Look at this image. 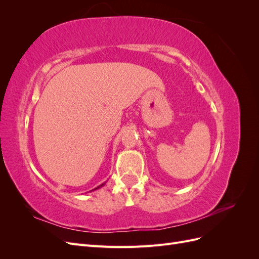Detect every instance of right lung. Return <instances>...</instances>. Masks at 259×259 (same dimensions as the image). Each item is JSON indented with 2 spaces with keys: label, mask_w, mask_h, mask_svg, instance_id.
Wrapping results in <instances>:
<instances>
[{
  "label": "right lung",
  "mask_w": 259,
  "mask_h": 259,
  "mask_svg": "<svg viewBox=\"0 0 259 259\" xmlns=\"http://www.w3.org/2000/svg\"><path fill=\"white\" fill-rule=\"evenodd\" d=\"M103 185H104V184H103ZM103 185H100V186H99V187H101V186H103ZM99 187H98V188H99ZM96 189H97V188H96Z\"/></svg>",
  "instance_id": "right-lung-1"
}]
</instances>
